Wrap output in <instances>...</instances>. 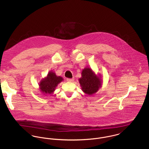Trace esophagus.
<instances>
[{"instance_id": "obj_1", "label": "esophagus", "mask_w": 149, "mask_h": 149, "mask_svg": "<svg viewBox=\"0 0 149 149\" xmlns=\"http://www.w3.org/2000/svg\"><path fill=\"white\" fill-rule=\"evenodd\" d=\"M74 80V78H71V79H69V78H67V79H66V80H67L68 81H70V82L73 81Z\"/></svg>"}]
</instances>
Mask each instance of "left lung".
I'll return each instance as SVG.
<instances>
[{
    "instance_id": "1",
    "label": "left lung",
    "mask_w": 149,
    "mask_h": 149,
    "mask_svg": "<svg viewBox=\"0 0 149 149\" xmlns=\"http://www.w3.org/2000/svg\"><path fill=\"white\" fill-rule=\"evenodd\" d=\"M79 83L84 92L92 95L97 92L101 86L100 79L90 68H85L81 72Z\"/></svg>"
}]
</instances>
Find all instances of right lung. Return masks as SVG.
Listing matches in <instances>:
<instances>
[{"mask_svg": "<svg viewBox=\"0 0 149 149\" xmlns=\"http://www.w3.org/2000/svg\"><path fill=\"white\" fill-rule=\"evenodd\" d=\"M63 80L61 77H57L53 72H50L47 77L42 79L40 84V91L44 94H51L57 85Z\"/></svg>", "mask_w": 149, "mask_h": 149, "instance_id": "right-lung-1", "label": "right lung"}]
</instances>
